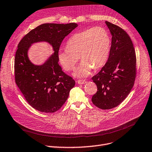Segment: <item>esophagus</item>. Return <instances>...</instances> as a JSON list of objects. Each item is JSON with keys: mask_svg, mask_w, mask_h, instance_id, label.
I'll use <instances>...</instances> for the list:
<instances>
[{"mask_svg": "<svg viewBox=\"0 0 152 152\" xmlns=\"http://www.w3.org/2000/svg\"><path fill=\"white\" fill-rule=\"evenodd\" d=\"M77 83L78 84L82 85V84H83V83H86V81L85 80H77Z\"/></svg>", "mask_w": 152, "mask_h": 152, "instance_id": "1", "label": "esophagus"}]
</instances>
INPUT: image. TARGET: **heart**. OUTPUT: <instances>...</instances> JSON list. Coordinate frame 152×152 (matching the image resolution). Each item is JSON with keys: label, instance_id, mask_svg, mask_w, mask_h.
I'll return each mask as SVG.
<instances>
[{"label": "heart", "instance_id": "b5f03b06", "mask_svg": "<svg viewBox=\"0 0 152 152\" xmlns=\"http://www.w3.org/2000/svg\"><path fill=\"white\" fill-rule=\"evenodd\" d=\"M66 49L58 52L59 63L66 71L74 69L78 59L82 60L74 73L77 77L89 75L94 69L102 67L107 62L111 39L102 27L90 28L74 34L66 42Z\"/></svg>", "mask_w": 152, "mask_h": 152}]
</instances>
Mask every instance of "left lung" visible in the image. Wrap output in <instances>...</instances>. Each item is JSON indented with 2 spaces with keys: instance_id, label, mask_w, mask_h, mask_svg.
Wrapping results in <instances>:
<instances>
[{
  "instance_id": "8db88e82",
  "label": "left lung",
  "mask_w": 152,
  "mask_h": 152,
  "mask_svg": "<svg viewBox=\"0 0 152 152\" xmlns=\"http://www.w3.org/2000/svg\"><path fill=\"white\" fill-rule=\"evenodd\" d=\"M112 44L107 62L92 79L97 87L94 105L103 110L119 105L128 96L136 77V55L130 37L124 29L108 21Z\"/></svg>"
}]
</instances>
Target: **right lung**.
<instances>
[{"label": "right lung", "instance_id": "1", "mask_svg": "<svg viewBox=\"0 0 152 152\" xmlns=\"http://www.w3.org/2000/svg\"><path fill=\"white\" fill-rule=\"evenodd\" d=\"M78 25L44 23L26 34L18 44L15 57V80L28 104L44 113L58 110L67 100L75 82L62 71L58 64V52L64 39ZM47 41L54 54L41 66L29 61L28 50L32 43Z\"/></svg>", "mask_w": 152, "mask_h": 152}]
</instances>
